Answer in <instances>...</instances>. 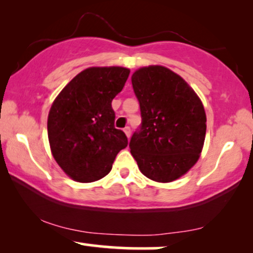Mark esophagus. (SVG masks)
I'll return each mask as SVG.
<instances>
[{"label": "esophagus", "mask_w": 253, "mask_h": 253, "mask_svg": "<svg viewBox=\"0 0 253 253\" xmlns=\"http://www.w3.org/2000/svg\"><path fill=\"white\" fill-rule=\"evenodd\" d=\"M124 132H125V134H126V136L128 137V139H129L130 133H132V132H130V128H129V127H125V128H124Z\"/></svg>", "instance_id": "esophagus-1"}]
</instances>
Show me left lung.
I'll return each instance as SVG.
<instances>
[{
	"instance_id": "8db88e82",
	"label": "left lung",
	"mask_w": 253,
	"mask_h": 253,
	"mask_svg": "<svg viewBox=\"0 0 253 253\" xmlns=\"http://www.w3.org/2000/svg\"><path fill=\"white\" fill-rule=\"evenodd\" d=\"M142 123L129 142L141 172L151 180L178 179L199 160L206 135V113L194 90L162 66L132 75Z\"/></svg>"
}]
</instances>
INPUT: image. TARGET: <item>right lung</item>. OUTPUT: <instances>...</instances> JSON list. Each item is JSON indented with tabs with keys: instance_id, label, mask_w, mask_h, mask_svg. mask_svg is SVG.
Wrapping results in <instances>:
<instances>
[{
	"instance_id": "obj_1",
	"label": "right lung",
	"mask_w": 253,
	"mask_h": 253,
	"mask_svg": "<svg viewBox=\"0 0 253 253\" xmlns=\"http://www.w3.org/2000/svg\"><path fill=\"white\" fill-rule=\"evenodd\" d=\"M128 75L124 67H91L74 77L53 102L47 119L50 150L74 180L102 179L128 144L123 130L114 127L112 109Z\"/></svg>"
}]
</instances>
